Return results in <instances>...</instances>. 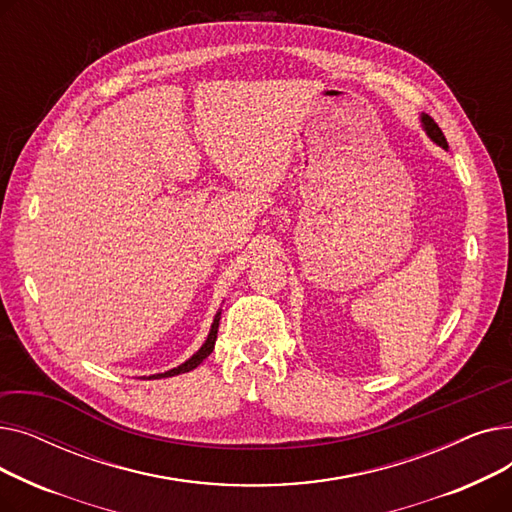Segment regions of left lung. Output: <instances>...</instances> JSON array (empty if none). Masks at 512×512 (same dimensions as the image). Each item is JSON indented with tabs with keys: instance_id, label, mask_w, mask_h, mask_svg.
Masks as SVG:
<instances>
[{
	"instance_id": "left-lung-1",
	"label": "left lung",
	"mask_w": 512,
	"mask_h": 512,
	"mask_svg": "<svg viewBox=\"0 0 512 512\" xmlns=\"http://www.w3.org/2000/svg\"><path fill=\"white\" fill-rule=\"evenodd\" d=\"M421 126H423V130H425V134L429 139H432L438 147H442V149H448V143H446V137H444V132L440 130V126L434 122V118L432 116H427V114H421Z\"/></svg>"
}]
</instances>
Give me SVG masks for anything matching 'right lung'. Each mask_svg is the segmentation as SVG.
Masks as SVG:
<instances>
[{
  "instance_id": "right-lung-1",
  "label": "right lung",
  "mask_w": 512,
  "mask_h": 512,
  "mask_svg": "<svg viewBox=\"0 0 512 512\" xmlns=\"http://www.w3.org/2000/svg\"><path fill=\"white\" fill-rule=\"evenodd\" d=\"M220 317H222V309L215 313V317H213V324H211V328H209V334H207V338H205V342L201 344V348L199 351L191 357V359H186L182 365H178V367H174V369H170V371H164V373H153V375H149V380H159V378H172V375H178V373H186V371H193L203 359H207L209 355H211V351H213V346H215V338H218V328H220Z\"/></svg>"
}]
</instances>
